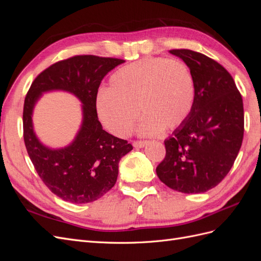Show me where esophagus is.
Here are the masks:
<instances>
[{
  "instance_id": "34e87169",
  "label": "esophagus",
  "mask_w": 261,
  "mask_h": 261,
  "mask_svg": "<svg viewBox=\"0 0 261 261\" xmlns=\"http://www.w3.org/2000/svg\"><path fill=\"white\" fill-rule=\"evenodd\" d=\"M147 143H148L147 140H135L133 143V146L136 147V148H143L147 145Z\"/></svg>"
}]
</instances>
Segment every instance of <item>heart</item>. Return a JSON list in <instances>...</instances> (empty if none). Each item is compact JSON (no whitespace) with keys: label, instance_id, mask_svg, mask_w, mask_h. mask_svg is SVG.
I'll use <instances>...</instances> for the list:
<instances>
[{"label":"heart","instance_id":"obj_1","mask_svg":"<svg viewBox=\"0 0 261 261\" xmlns=\"http://www.w3.org/2000/svg\"><path fill=\"white\" fill-rule=\"evenodd\" d=\"M194 76L184 63L146 58L118 68L110 77L109 89L96 98V109L106 128L117 137L128 136L138 118V132L153 136L174 129L191 115L195 103Z\"/></svg>","mask_w":261,"mask_h":261}]
</instances>
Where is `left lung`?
<instances>
[{"mask_svg":"<svg viewBox=\"0 0 261 261\" xmlns=\"http://www.w3.org/2000/svg\"><path fill=\"white\" fill-rule=\"evenodd\" d=\"M196 85L191 115L164 140L165 156L155 172L174 191L199 194L216 187L233 167L244 137L242 94L232 75L199 52L173 49Z\"/></svg>","mask_w":261,"mask_h":261,"instance_id":"obj_1","label":"left lung"}]
</instances>
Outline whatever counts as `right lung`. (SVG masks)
Instances as JSON below:
<instances>
[{
	"mask_svg": "<svg viewBox=\"0 0 261 261\" xmlns=\"http://www.w3.org/2000/svg\"><path fill=\"white\" fill-rule=\"evenodd\" d=\"M124 60L96 55H75L54 63L39 74L26 94L22 111L23 140L28 155L45 186L61 199L87 203L99 199L115 183L118 162L133 146L102 129L96 98L103 77ZM74 93L84 105L82 128L73 144L59 150L36 139L31 122L35 101L44 91Z\"/></svg>",
	"mask_w": 261,
	"mask_h": 261,
	"instance_id": "add662e5",
	"label": "right lung"
}]
</instances>
